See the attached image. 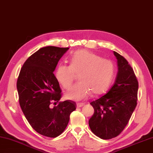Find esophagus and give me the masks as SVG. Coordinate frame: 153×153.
<instances>
[{
	"label": "esophagus",
	"instance_id": "34e87169",
	"mask_svg": "<svg viewBox=\"0 0 153 153\" xmlns=\"http://www.w3.org/2000/svg\"><path fill=\"white\" fill-rule=\"evenodd\" d=\"M83 105H84V104H79V103L77 104V108H81V107L83 106Z\"/></svg>",
	"mask_w": 153,
	"mask_h": 153
}]
</instances>
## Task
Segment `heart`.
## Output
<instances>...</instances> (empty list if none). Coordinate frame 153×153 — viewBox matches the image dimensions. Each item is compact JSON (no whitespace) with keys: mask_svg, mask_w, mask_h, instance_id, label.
Segmentation results:
<instances>
[{"mask_svg":"<svg viewBox=\"0 0 153 153\" xmlns=\"http://www.w3.org/2000/svg\"><path fill=\"white\" fill-rule=\"evenodd\" d=\"M114 74L112 61L87 50L74 52L69 58V66L59 65L55 71V77L65 90H69L79 75L80 83L66 94L67 98L80 101L91 94H103L108 90Z\"/></svg>","mask_w":153,"mask_h":153,"instance_id":"heart-1","label":"heart"}]
</instances>
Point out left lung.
<instances>
[{
	"label": "left lung",
	"mask_w": 153,
	"mask_h": 153,
	"mask_svg": "<svg viewBox=\"0 0 153 153\" xmlns=\"http://www.w3.org/2000/svg\"><path fill=\"white\" fill-rule=\"evenodd\" d=\"M118 73L108 92L91 102L94 109L89 126L94 134L108 140L118 136L128 123L137 104L138 82L128 61L117 52Z\"/></svg>",
	"instance_id": "left-lung-1"
}]
</instances>
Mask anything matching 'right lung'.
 <instances>
[{
  "mask_svg": "<svg viewBox=\"0 0 153 153\" xmlns=\"http://www.w3.org/2000/svg\"><path fill=\"white\" fill-rule=\"evenodd\" d=\"M68 48L48 46L26 60L19 73L16 88L19 104L30 126L39 134L50 138L60 135L67 127L76 102H59L62 90L53 74ZM52 103L58 104L53 108Z\"/></svg>",
  "mask_w": 153,
  "mask_h": 153,
  "instance_id": "1",
  "label": "right lung"
}]
</instances>
